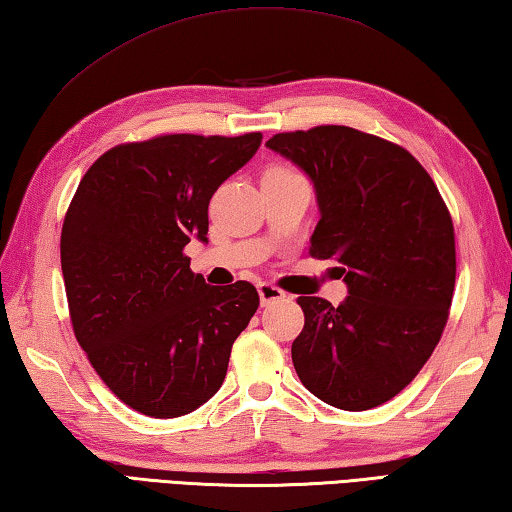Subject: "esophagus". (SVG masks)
Masks as SVG:
<instances>
[{"instance_id":"esophagus-1","label":"esophagus","mask_w":512,"mask_h":512,"mask_svg":"<svg viewBox=\"0 0 512 512\" xmlns=\"http://www.w3.org/2000/svg\"><path fill=\"white\" fill-rule=\"evenodd\" d=\"M258 297H261L263 306H267V303H274V301L285 299V292L281 288H276V285L263 281V283H258Z\"/></svg>"}]
</instances>
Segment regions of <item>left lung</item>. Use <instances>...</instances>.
I'll return each mask as SVG.
<instances>
[{
  "label": "left lung",
  "instance_id": "left-lung-1",
  "mask_svg": "<svg viewBox=\"0 0 512 512\" xmlns=\"http://www.w3.org/2000/svg\"><path fill=\"white\" fill-rule=\"evenodd\" d=\"M267 148L310 175L321 220L310 256L339 263L348 297L335 308L299 297L292 344L299 380L337 409H373L432 357L456 281L452 215L420 161L398 143L348 125L279 132Z\"/></svg>",
  "mask_w": 512,
  "mask_h": 512
}]
</instances>
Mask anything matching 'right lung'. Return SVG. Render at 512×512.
Listing matches in <instances>:
<instances>
[{
    "label": "right lung",
    "instance_id": "right-lung-1",
    "mask_svg": "<svg viewBox=\"0 0 512 512\" xmlns=\"http://www.w3.org/2000/svg\"><path fill=\"white\" fill-rule=\"evenodd\" d=\"M261 141L247 132L119 143L71 197L60 236L71 328L98 378L139 414L177 418L204 405L261 303L247 281L206 285L184 254L191 238L206 240L213 193Z\"/></svg>",
    "mask_w": 512,
    "mask_h": 512
}]
</instances>
